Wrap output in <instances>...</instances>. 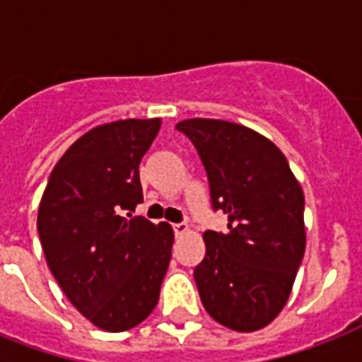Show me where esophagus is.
<instances>
[{"label":"esophagus","mask_w":362,"mask_h":362,"mask_svg":"<svg viewBox=\"0 0 362 362\" xmlns=\"http://www.w3.org/2000/svg\"><path fill=\"white\" fill-rule=\"evenodd\" d=\"M173 229H175L176 237H182V235L189 233V227H187L186 223H175V226H173Z\"/></svg>","instance_id":"34e87169"}]
</instances>
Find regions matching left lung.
I'll return each mask as SVG.
<instances>
[{
	"mask_svg": "<svg viewBox=\"0 0 362 362\" xmlns=\"http://www.w3.org/2000/svg\"><path fill=\"white\" fill-rule=\"evenodd\" d=\"M189 136L229 231L203 235L193 276L204 310L238 332L263 329L291 295L306 250L304 193L274 142L246 125L212 118L176 124Z\"/></svg>",
	"mask_w": 362,
	"mask_h": 362,
	"instance_id": "8db88e82",
	"label": "left lung"
}]
</instances>
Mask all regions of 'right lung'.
<instances>
[{
    "instance_id": "obj_1",
    "label": "right lung",
    "mask_w": 362,
    "mask_h": 362,
    "mask_svg": "<svg viewBox=\"0 0 362 362\" xmlns=\"http://www.w3.org/2000/svg\"><path fill=\"white\" fill-rule=\"evenodd\" d=\"M161 120L93 127L59 158L42 193L37 231L65 297L101 331L146 320L159 300L175 233L131 218L142 203L139 163Z\"/></svg>"
}]
</instances>
